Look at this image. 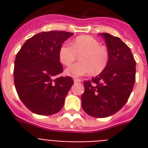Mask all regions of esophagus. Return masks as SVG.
Returning a JSON list of instances; mask_svg holds the SVG:
<instances>
[{"label": "esophagus", "mask_w": 148, "mask_h": 148, "mask_svg": "<svg viewBox=\"0 0 148 148\" xmlns=\"http://www.w3.org/2000/svg\"><path fill=\"white\" fill-rule=\"evenodd\" d=\"M74 83H78V82H81V79L75 78V79H74Z\"/></svg>", "instance_id": "obj_1"}]
</instances>
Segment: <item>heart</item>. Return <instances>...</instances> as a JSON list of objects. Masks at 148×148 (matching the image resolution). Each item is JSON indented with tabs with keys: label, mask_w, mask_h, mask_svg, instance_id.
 I'll return each mask as SVG.
<instances>
[{
	"label": "heart",
	"mask_w": 148,
	"mask_h": 148,
	"mask_svg": "<svg viewBox=\"0 0 148 148\" xmlns=\"http://www.w3.org/2000/svg\"><path fill=\"white\" fill-rule=\"evenodd\" d=\"M59 59L63 64L68 66L81 55V62L70 66L66 74L73 77L86 74H100L108 66L109 53L107 47L100 45L98 40L89 35L79 36L72 45L64 44L59 50Z\"/></svg>",
	"instance_id": "b5f03b06"
}]
</instances>
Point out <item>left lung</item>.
<instances>
[{"label": "left lung", "instance_id": "1", "mask_svg": "<svg viewBox=\"0 0 148 148\" xmlns=\"http://www.w3.org/2000/svg\"><path fill=\"white\" fill-rule=\"evenodd\" d=\"M109 53L108 66L90 81L84 82L81 106L88 115L107 117L121 109L128 100L135 82L136 61L130 47L119 38L100 34Z\"/></svg>", "mask_w": 148, "mask_h": 148}]
</instances>
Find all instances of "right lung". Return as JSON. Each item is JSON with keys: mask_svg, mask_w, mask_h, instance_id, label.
Here are the masks:
<instances>
[{"mask_svg": "<svg viewBox=\"0 0 148 148\" xmlns=\"http://www.w3.org/2000/svg\"><path fill=\"white\" fill-rule=\"evenodd\" d=\"M74 34L66 31L40 32L26 40L14 61V79L17 95L29 110L39 115L59 112L74 84L63 72L59 50Z\"/></svg>", "mask_w": 148, "mask_h": 148, "instance_id": "right-lung-1", "label": "right lung"}]
</instances>
